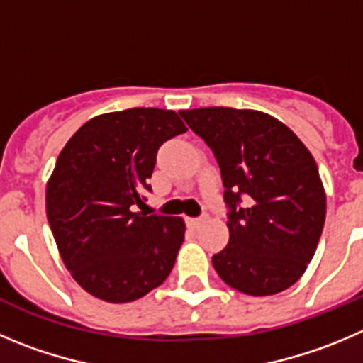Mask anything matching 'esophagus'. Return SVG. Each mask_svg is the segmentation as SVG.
I'll list each match as a JSON object with an SVG mask.
<instances>
[{
	"instance_id": "1",
	"label": "esophagus",
	"mask_w": 363,
	"mask_h": 363,
	"mask_svg": "<svg viewBox=\"0 0 363 363\" xmlns=\"http://www.w3.org/2000/svg\"><path fill=\"white\" fill-rule=\"evenodd\" d=\"M206 220V216H201V217H187V224L191 228H199L203 223Z\"/></svg>"
}]
</instances>
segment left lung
Segmentation results:
<instances>
[{"label":"left lung","mask_w":363,"mask_h":363,"mask_svg":"<svg viewBox=\"0 0 363 363\" xmlns=\"http://www.w3.org/2000/svg\"><path fill=\"white\" fill-rule=\"evenodd\" d=\"M220 169L230 240L212 257L226 285L272 296L306 271L323 233L326 196L315 160L283 123L257 110H182Z\"/></svg>","instance_id":"8db88e82"}]
</instances>
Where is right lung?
Returning a JSON list of instances; mask_svg holds the SVG:
<instances>
[{"instance_id":"1","label":"right lung","mask_w":363,"mask_h":363,"mask_svg":"<svg viewBox=\"0 0 363 363\" xmlns=\"http://www.w3.org/2000/svg\"><path fill=\"white\" fill-rule=\"evenodd\" d=\"M187 132L172 110L94 117L69 139L48 182L46 213L72 278L94 298L130 303L162 285L184 242L182 217L135 212L165 140Z\"/></svg>"}]
</instances>
